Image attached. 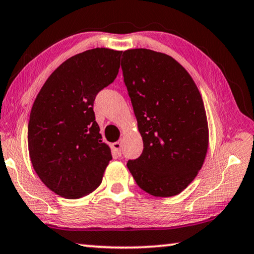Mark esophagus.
Segmentation results:
<instances>
[{
    "instance_id": "34e87169",
    "label": "esophagus",
    "mask_w": 254,
    "mask_h": 254,
    "mask_svg": "<svg viewBox=\"0 0 254 254\" xmlns=\"http://www.w3.org/2000/svg\"><path fill=\"white\" fill-rule=\"evenodd\" d=\"M111 147H112V149H114V152L116 153V155H118V156L122 155V143H119V142L112 143Z\"/></svg>"
}]
</instances>
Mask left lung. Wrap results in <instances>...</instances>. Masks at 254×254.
Wrapping results in <instances>:
<instances>
[{
    "instance_id": "obj_1",
    "label": "left lung",
    "mask_w": 254,
    "mask_h": 254,
    "mask_svg": "<svg viewBox=\"0 0 254 254\" xmlns=\"http://www.w3.org/2000/svg\"><path fill=\"white\" fill-rule=\"evenodd\" d=\"M122 69L144 148L127 166L140 189L172 197L188 187L208 149V124L192 77L171 56L124 52Z\"/></svg>"
}]
</instances>
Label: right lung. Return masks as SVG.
Returning a JSON list of instances; mask_svg holds the SVG:
<instances>
[{"label": "right lung", "instance_id": "1", "mask_svg": "<svg viewBox=\"0 0 254 254\" xmlns=\"http://www.w3.org/2000/svg\"><path fill=\"white\" fill-rule=\"evenodd\" d=\"M123 52L94 48L66 60L33 102L28 147L33 169L47 188L77 199L100 186L112 159L95 122L97 94L119 72Z\"/></svg>", "mask_w": 254, "mask_h": 254}]
</instances>
